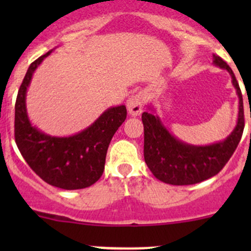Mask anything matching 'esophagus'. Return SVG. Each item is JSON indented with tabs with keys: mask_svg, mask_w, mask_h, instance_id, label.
<instances>
[{
	"mask_svg": "<svg viewBox=\"0 0 251 251\" xmlns=\"http://www.w3.org/2000/svg\"><path fill=\"white\" fill-rule=\"evenodd\" d=\"M146 93L138 92L136 95L131 96L126 102V107H127V111L130 115L137 116L143 111V107L146 104Z\"/></svg>",
	"mask_w": 251,
	"mask_h": 251,
	"instance_id": "esophagus-1",
	"label": "esophagus"
}]
</instances>
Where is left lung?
<instances>
[{"mask_svg":"<svg viewBox=\"0 0 251 251\" xmlns=\"http://www.w3.org/2000/svg\"><path fill=\"white\" fill-rule=\"evenodd\" d=\"M212 62L231 75L232 85L239 100L237 124L224 141L206 146H194L174 136L158 116L154 105H149V111L142 114L144 126V160L151 174L161 182L174 186H187L215 176L226 165L242 138L244 109L239 85L225 60L214 54Z\"/></svg>","mask_w":251,"mask_h":251,"instance_id":"1","label":"left lung"}]
</instances>
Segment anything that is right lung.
Returning a JSON list of instances; mask_svg holds the SVG:
<instances>
[{"mask_svg":"<svg viewBox=\"0 0 251 251\" xmlns=\"http://www.w3.org/2000/svg\"><path fill=\"white\" fill-rule=\"evenodd\" d=\"M52 52L31 63L18 91L16 143L27 165L48 184L68 191L82 189L102 176L108 147L127 111L124 104L108 108L85 130L64 137L48 135L32 125L26 110V91L35 70Z\"/></svg>","mask_w":251,"mask_h":251,"instance_id":"1","label":"right lung"}]
</instances>
